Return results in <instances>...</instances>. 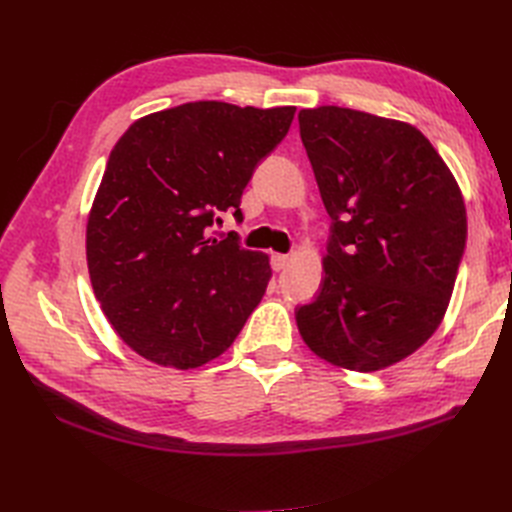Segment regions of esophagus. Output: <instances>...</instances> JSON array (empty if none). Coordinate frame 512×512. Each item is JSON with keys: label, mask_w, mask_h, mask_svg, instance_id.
Listing matches in <instances>:
<instances>
[{"label": "esophagus", "mask_w": 512, "mask_h": 512, "mask_svg": "<svg viewBox=\"0 0 512 512\" xmlns=\"http://www.w3.org/2000/svg\"><path fill=\"white\" fill-rule=\"evenodd\" d=\"M288 262H290V256H288V254H273V256H271V267H273V271L286 269Z\"/></svg>", "instance_id": "obj_1"}]
</instances>
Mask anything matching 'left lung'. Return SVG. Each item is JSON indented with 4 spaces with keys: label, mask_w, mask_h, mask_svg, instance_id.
Instances as JSON below:
<instances>
[{
    "label": "left lung",
    "mask_w": 512,
    "mask_h": 512,
    "mask_svg": "<svg viewBox=\"0 0 512 512\" xmlns=\"http://www.w3.org/2000/svg\"><path fill=\"white\" fill-rule=\"evenodd\" d=\"M299 128L331 218L324 280L294 312L301 337L339 367H389L448 307L468 237L459 185L410 123L318 106Z\"/></svg>",
    "instance_id": "obj_1"
}]
</instances>
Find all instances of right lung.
I'll return each mask as SVG.
<instances>
[{
    "label": "right lung",
    "instance_id": "add662e5",
    "mask_svg": "<svg viewBox=\"0 0 512 512\" xmlns=\"http://www.w3.org/2000/svg\"><path fill=\"white\" fill-rule=\"evenodd\" d=\"M294 106L190 102L134 121L108 156L87 222L91 286L113 329L145 359L192 369L220 356L267 290L271 267L237 235L256 166Z\"/></svg>",
    "mask_w": 512,
    "mask_h": 512
}]
</instances>
